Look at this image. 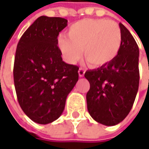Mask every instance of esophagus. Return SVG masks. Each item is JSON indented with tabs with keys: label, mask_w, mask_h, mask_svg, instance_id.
<instances>
[{
	"label": "esophagus",
	"mask_w": 149,
	"mask_h": 149,
	"mask_svg": "<svg viewBox=\"0 0 149 149\" xmlns=\"http://www.w3.org/2000/svg\"><path fill=\"white\" fill-rule=\"evenodd\" d=\"M78 73H79V77H84V74H85V70H84V69H81V68H80V69L79 70Z\"/></svg>",
	"instance_id": "esophagus-1"
}]
</instances>
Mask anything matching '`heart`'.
<instances>
[{
    "mask_svg": "<svg viewBox=\"0 0 149 149\" xmlns=\"http://www.w3.org/2000/svg\"><path fill=\"white\" fill-rule=\"evenodd\" d=\"M58 45L70 63L76 62L82 49L84 58L95 68L109 65L117 58L123 45L120 26L107 19H84L72 24L67 37L61 36Z\"/></svg>",
    "mask_w": 149,
    "mask_h": 149,
    "instance_id": "obj_1",
    "label": "heart"
}]
</instances>
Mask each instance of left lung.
Returning a JSON list of instances; mask_svg holds the SVG:
<instances>
[{
  "instance_id": "1",
  "label": "left lung",
  "mask_w": 149,
  "mask_h": 149,
  "mask_svg": "<svg viewBox=\"0 0 149 149\" xmlns=\"http://www.w3.org/2000/svg\"><path fill=\"white\" fill-rule=\"evenodd\" d=\"M119 26L123 45L117 58L84 74L90 84L86 95L88 111L96 122L106 126L116 125L127 117L139 84V46L129 30L121 23Z\"/></svg>"
}]
</instances>
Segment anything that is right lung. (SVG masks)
I'll return each instance as SVG.
<instances>
[{
	"label": "right lung",
	"instance_id": "1",
	"mask_svg": "<svg viewBox=\"0 0 149 149\" xmlns=\"http://www.w3.org/2000/svg\"><path fill=\"white\" fill-rule=\"evenodd\" d=\"M67 22L61 17L40 16L16 47L13 76L17 100L35 123L47 124L60 118L79 79V67L64 62L57 45Z\"/></svg>",
	"mask_w": 149,
	"mask_h": 149
}]
</instances>
